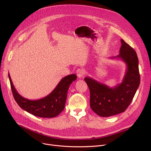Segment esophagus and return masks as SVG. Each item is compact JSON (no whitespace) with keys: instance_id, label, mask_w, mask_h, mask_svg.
Returning a JSON list of instances; mask_svg holds the SVG:
<instances>
[{"instance_id":"obj_1","label":"esophagus","mask_w":151,"mask_h":151,"mask_svg":"<svg viewBox=\"0 0 151 151\" xmlns=\"http://www.w3.org/2000/svg\"><path fill=\"white\" fill-rule=\"evenodd\" d=\"M85 74V71L83 69H78L76 70V75L78 78H82Z\"/></svg>"}]
</instances>
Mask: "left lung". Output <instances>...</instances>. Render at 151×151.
I'll return each mask as SVG.
<instances>
[{
    "label": "left lung",
    "instance_id": "1",
    "mask_svg": "<svg viewBox=\"0 0 151 151\" xmlns=\"http://www.w3.org/2000/svg\"><path fill=\"white\" fill-rule=\"evenodd\" d=\"M119 54L111 58L121 59L127 70L121 83L113 88L90 77L84 78L90 92V106L98 115L108 117L124 112L130 104L140 85L139 60L133 48L121 39Z\"/></svg>",
    "mask_w": 151,
    "mask_h": 151
}]
</instances>
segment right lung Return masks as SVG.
<instances>
[{
	"label": "right lung",
	"instance_id": "add662e5",
	"mask_svg": "<svg viewBox=\"0 0 151 151\" xmlns=\"http://www.w3.org/2000/svg\"><path fill=\"white\" fill-rule=\"evenodd\" d=\"M8 76L14 99L21 108L35 116L47 118L55 117L63 111L70 85L77 79L75 74L68 75L61 79L49 95L39 100H31L18 93L9 73Z\"/></svg>",
	"mask_w": 151,
	"mask_h": 151
}]
</instances>
